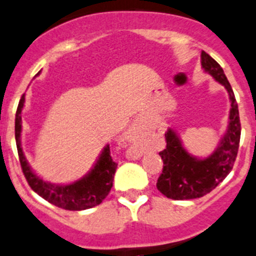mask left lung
Segmentation results:
<instances>
[{
  "label": "left lung",
  "instance_id": "1",
  "mask_svg": "<svg viewBox=\"0 0 256 256\" xmlns=\"http://www.w3.org/2000/svg\"><path fill=\"white\" fill-rule=\"evenodd\" d=\"M201 64L217 82L224 86L230 94V122L218 147L204 160L188 153L176 131L168 128L166 132V147L160 152L164 166L157 180V189L173 200H190L211 192L230 173L238 154L240 120L234 93L222 67L205 51L201 52Z\"/></svg>",
  "mask_w": 256,
  "mask_h": 256
}]
</instances>
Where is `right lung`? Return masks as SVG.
Wrapping results in <instances>:
<instances>
[{
    "label": "right lung",
    "instance_id": "right-lung-1",
    "mask_svg": "<svg viewBox=\"0 0 256 256\" xmlns=\"http://www.w3.org/2000/svg\"><path fill=\"white\" fill-rule=\"evenodd\" d=\"M24 102H26V96L23 94L18 104L17 112H16L14 132L22 170L29 186L48 202L60 208L70 210V211H82V210L92 208L102 204V201L106 198L112 189L115 170L118 166V164L112 160L110 156L109 144H106L102 150L92 170L77 182L67 185H56L45 182L32 170L22 150V109L24 106Z\"/></svg>",
    "mask_w": 256,
    "mask_h": 256
}]
</instances>
